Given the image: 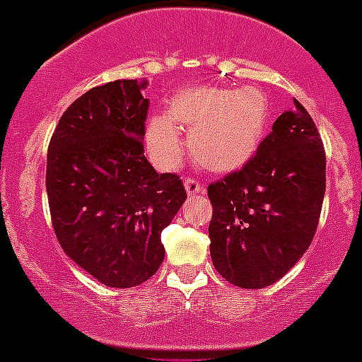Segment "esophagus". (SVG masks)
Wrapping results in <instances>:
<instances>
[{
    "instance_id": "esophagus-1",
    "label": "esophagus",
    "mask_w": 362,
    "mask_h": 362,
    "mask_svg": "<svg viewBox=\"0 0 362 362\" xmlns=\"http://www.w3.org/2000/svg\"><path fill=\"white\" fill-rule=\"evenodd\" d=\"M185 188H187L188 195H194V194H203L204 187L199 183L195 177H187L185 179Z\"/></svg>"
}]
</instances>
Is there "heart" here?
Returning <instances> with one entry per match:
<instances>
[{"instance_id":"b5f03b06","label":"heart","mask_w":362,"mask_h":362,"mask_svg":"<svg viewBox=\"0 0 362 362\" xmlns=\"http://www.w3.org/2000/svg\"><path fill=\"white\" fill-rule=\"evenodd\" d=\"M269 95L257 86L238 89L195 86L181 89L168 102L167 116H156L147 127V147L156 163L172 168L183 154L181 132L199 165L230 172L250 161L269 127Z\"/></svg>"}]
</instances>
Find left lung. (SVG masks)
<instances>
[{
	"instance_id": "obj_1",
	"label": "left lung",
	"mask_w": 362,
	"mask_h": 362,
	"mask_svg": "<svg viewBox=\"0 0 362 362\" xmlns=\"http://www.w3.org/2000/svg\"><path fill=\"white\" fill-rule=\"evenodd\" d=\"M325 170L316 124L294 98L250 161L208 187L217 273L242 289H262L293 269L316 233Z\"/></svg>"
}]
</instances>
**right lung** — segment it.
Instances as JSON below:
<instances>
[{
	"mask_svg": "<svg viewBox=\"0 0 362 362\" xmlns=\"http://www.w3.org/2000/svg\"><path fill=\"white\" fill-rule=\"evenodd\" d=\"M147 81L89 89L61 116L48 145L46 192L64 253L107 287H134L163 264L161 231L187 199L177 174L144 154Z\"/></svg>",
	"mask_w": 362,
	"mask_h": 362,
	"instance_id": "obj_1",
	"label": "right lung"
}]
</instances>
